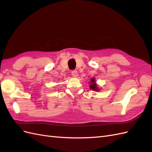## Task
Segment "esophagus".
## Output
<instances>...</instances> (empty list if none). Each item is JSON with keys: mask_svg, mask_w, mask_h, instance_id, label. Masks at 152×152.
Masks as SVG:
<instances>
[{"mask_svg": "<svg viewBox=\"0 0 152 152\" xmlns=\"http://www.w3.org/2000/svg\"><path fill=\"white\" fill-rule=\"evenodd\" d=\"M72 76L73 77H77L78 76V72H77V71L75 70H75H73L72 72Z\"/></svg>", "mask_w": 152, "mask_h": 152, "instance_id": "34e87169", "label": "esophagus"}]
</instances>
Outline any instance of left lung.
Returning a JSON list of instances; mask_svg holds the SVG:
<instances>
[{"instance_id":"1","label":"left lung","mask_w":152,"mask_h":152,"mask_svg":"<svg viewBox=\"0 0 152 152\" xmlns=\"http://www.w3.org/2000/svg\"><path fill=\"white\" fill-rule=\"evenodd\" d=\"M91 84H90V89H93V91H99V89H98V87H97V85L95 83V79H94V78L91 79Z\"/></svg>"}]
</instances>
